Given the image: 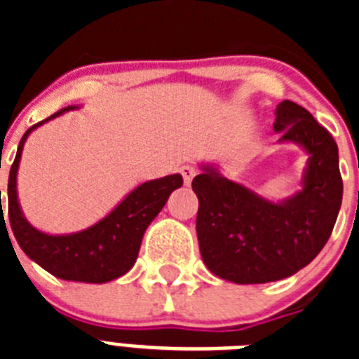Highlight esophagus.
<instances>
[{
    "mask_svg": "<svg viewBox=\"0 0 359 359\" xmlns=\"http://www.w3.org/2000/svg\"><path fill=\"white\" fill-rule=\"evenodd\" d=\"M180 172L183 174V182H185V185H190V183H192V177L196 176V169L192 165H183L182 169H180Z\"/></svg>",
    "mask_w": 359,
    "mask_h": 359,
    "instance_id": "34e87169",
    "label": "esophagus"
}]
</instances>
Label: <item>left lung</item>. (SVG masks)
I'll return each instance as SVG.
<instances>
[{
    "label": "left lung",
    "instance_id": "obj_1",
    "mask_svg": "<svg viewBox=\"0 0 359 359\" xmlns=\"http://www.w3.org/2000/svg\"><path fill=\"white\" fill-rule=\"evenodd\" d=\"M278 144H294L307 154L300 189L284 199L257 194L231 182L214 161L199 163L192 180L203 262L219 278L236 284H266L306 268L325 246L341 207L344 182L338 145L309 111L284 100L275 109Z\"/></svg>",
    "mask_w": 359,
    "mask_h": 359
}]
</instances>
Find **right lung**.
I'll return each mask as SVG.
<instances>
[{
	"label": "right lung",
	"instance_id": "add662e5",
	"mask_svg": "<svg viewBox=\"0 0 359 359\" xmlns=\"http://www.w3.org/2000/svg\"><path fill=\"white\" fill-rule=\"evenodd\" d=\"M79 107L81 106H68L57 111L43 122L32 126L23 135L8 174V219L19 248L53 277L86 284H104L122 277L135 266L145 230L165 207L169 196L183 185V177L182 174H170L135 187L109 214L84 230L46 233L28 223L18 196V170L25 142L43 123ZM0 221H5L3 207Z\"/></svg>",
	"mask_w": 359,
	"mask_h": 359
}]
</instances>
